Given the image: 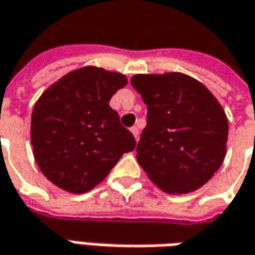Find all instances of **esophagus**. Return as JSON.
Instances as JSON below:
<instances>
[{
    "label": "esophagus",
    "mask_w": 255,
    "mask_h": 255,
    "mask_svg": "<svg viewBox=\"0 0 255 255\" xmlns=\"http://www.w3.org/2000/svg\"><path fill=\"white\" fill-rule=\"evenodd\" d=\"M131 132H132V135L135 136V139L138 141V136H139V129H138V127H131Z\"/></svg>",
    "instance_id": "34e87169"
}]
</instances>
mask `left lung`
Returning <instances> with one entry per match:
<instances>
[{
	"mask_svg": "<svg viewBox=\"0 0 255 255\" xmlns=\"http://www.w3.org/2000/svg\"><path fill=\"white\" fill-rule=\"evenodd\" d=\"M131 84L146 104L138 163L166 193L203 186L222 166L229 123L203 84L182 73L135 75Z\"/></svg>",
	"mask_w": 255,
	"mask_h": 255,
	"instance_id": "obj_1",
	"label": "left lung"
}]
</instances>
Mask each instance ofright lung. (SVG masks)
Segmentation results:
<instances>
[{"mask_svg":"<svg viewBox=\"0 0 255 255\" xmlns=\"http://www.w3.org/2000/svg\"><path fill=\"white\" fill-rule=\"evenodd\" d=\"M126 76L82 67L52 84L32 113L31 142L42 173L72 193L97 186L135 148V138L109 103Z\"/></svg>","mask_w":255,"mask_h":255,"instance_id":"right-lung-1","label":"right lung"}]
</instances>
